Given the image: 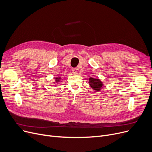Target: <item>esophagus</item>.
Listing matches in <instances>:
<instances>
[{
  "mask_svg": "<svg viewBox=\"0 0 152 152\" xmlns=\"http://www.w3.org/2000/svg\"><path fill=\"white\" fill-rule=\"evenodd\" d=\"M72 73H73V75H77V69H76L75 68H73V69H72Z\"/></svg>",
  "mask_w": 152,
  "mask_h": 152,
  "instance_id": "1",
  "label": "esophagus"
}]
</instances>
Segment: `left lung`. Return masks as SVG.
I'll return each mask as SVG.
<instances>
[{
	"label": "left lung",
	"instance_id": "1",
	"mask_svg": "<svg viewBox=\"0 0 152 152\" xmlns=\"http://www.w3.org/2000/svg\"><path fill=\"white\" fill-rule=\"evenodd\" d=\"M89 84L92 87V89L95 91L96 92H99L101 91L102 87H104V84H103L100 79L97 78H93L90 77Z\"/></svg>",
	"mask_w": 152,
	"mask_h": 152
}]
</instances>
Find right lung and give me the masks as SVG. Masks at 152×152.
<instances>
[{
  "label": "right lung",
  "mask_w": 152,
  "mask_h": 152,
  "mask_svg": "<svg viewBox=\"0 0 152 152\" xmlns=\"http://www.w3.org/2000/svg\"><path fill=\"white\" fill-rule=\"evenodd\" d=\"M61 77L60 76H58V77H56L55 79V81L53 82V84H55V86H57L61 81Z\"/></svg>",
  "instance_id": "right-lung-1"
}]
</instances>
